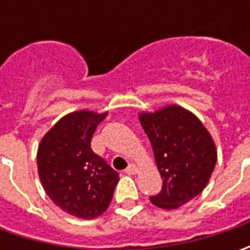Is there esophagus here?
<instances>
[{"mask_svg":"<svg viewBox=\"0 0 250 250\" xmlns=\"http://www.w3.org/2000/svg\"><path fill=\"white\" fill-rule=\"evenodd\" d=\"M125 172H126V174H129V175H135V174L138 172V167H136L135 164H129L128 168L125 169Z\"/></svg>","mask_w":250,"mask_h":250,"instance_id":"obj_1","label":"esophagus"}]
</instances>
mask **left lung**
<instances>
[{"label": "left lung", "mask_w": 250, "mask_h": 250, "mask_svg": "<svg viewBox=\"0 0 250 250\" xmlns=\"http://www.w3.org/2000/svg\"><path fill=\"white\" fill-rule=\"evenodd\" d=\"M163 178L160 193L150 196L161 208H177L197 196L216 167L214 142L203 124L182 107L169 105L140 114Z\"/></svg>", "instance_id": "8db88e82"}]
</instances>
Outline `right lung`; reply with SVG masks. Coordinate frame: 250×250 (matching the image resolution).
<instances>
[{
    "instance_id": "right-lung-1",
    "label": "right lung",
    "mask_w": 250,
    "mask_h": 250,
    "mask_svg": "<svg viewBox=\"0 0 250 250\" xmlns=\"http://www.w3.org/2000/svg\"><path fill=\"white\" fill-rule=\"evenodd\" d=\"M107 114L76 111L45 135L37 151L39 177L45 193L63 211L90 220L111 203L120 175L91 150L94 130Z\"/></svg>"
}]
</instances>
